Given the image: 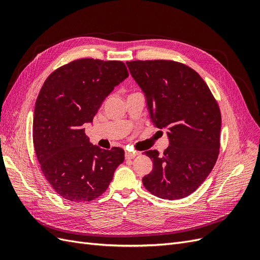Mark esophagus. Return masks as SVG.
<instances>
[{
	"label": "esophagus",
	"instance_id": "1",
	"mask_svg": "<svg viewBox=\"0 0 260 260\" xmlns=\"http://www.w3.org/2000/svg\"><path fill=\"white\" fill-rule=\"evenodd\" d=\"M138 155V153H132V152H125L124 157L125 159H133Z\"/></svg>",
	"mask_w": 260,
	"mask_h": 260
}]
</instances>
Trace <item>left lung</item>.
Instances as JSON below:
<instances>
[{"label":"left lung","mask_w":260,"mask_h":260,"mask_svg":"<svg viewBox=\"0 0 260 260\" xmlns=\"http://www.w3.org/2000/svg\"><path fill=\"white\" fill-rule=\"evenodd\" d=\"M145 93L157 128H167L164 154L146 151L153 170L142 181L148 192L165 200L192 194L218 159L221 113L203 78L182 62L167 59L127 61Z\"/></svg>","instance_id":"left-lung-1"}]
</instances>
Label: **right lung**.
Returning <instances> with one entry per match:
<instances>
[{"instance_id": "add662e5", "label": "right lung", "mask_w": 260, "mask_h": 260, "mask_svg": "<svg viewBox=\"0 0 260 260\" xmlns=\"http://www.w3.org/2000/svg\"><path fill=\"white\" fill-rule=\"evenodd\" d=\"M128 76L123 61L81 58L54 70L44 81L36 101L34 146L45 179L62 199L95 200L123 162L122 148L92 145L84 123Z\"/></svg>"}]
</instances>
